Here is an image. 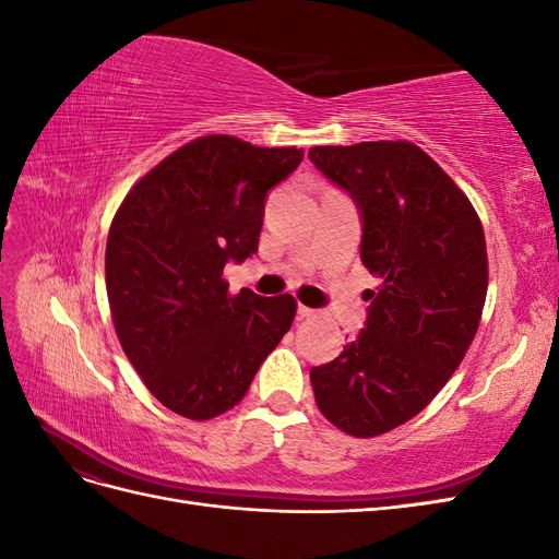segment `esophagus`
<instances>
[{
  "mask_svg": "<svg viewBox=\"0 0 559 559\" xmlns=\"http://www.w3.org/2000/svg\"><path fill=\"white\" fill-rule=\"evenodd\" d=\"M312 317H317V310L306 308V306H298V319H312Z\"/></svg>",
  "mask_w": 559,
  "mask_h": 559,
  "instance_id": "34e87169",
  "label": "esophagus"
}]
</instances>
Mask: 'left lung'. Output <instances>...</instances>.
I'll list each match as a JSON object with an SVG mask.
<instances>
[{
	"instance_id": "1",
	"label": "left lung",
	"mask_w": 559,
	"mask_h": 559,
	"mask_svg": "<svg viewBox=\"0 0 559 559\" xmlns=\"http://www.w3.org/2000/svg\"><path fill=\"white\" fill-rule=\"evenodd\" d=\"M308 156L359 205L361 263L380 277L357 341L310 370L314 401L333 427L373 438L425 411L462 364L487 296L485 233L466 193L413 142Z\"/></svg>"
}]
</instances>
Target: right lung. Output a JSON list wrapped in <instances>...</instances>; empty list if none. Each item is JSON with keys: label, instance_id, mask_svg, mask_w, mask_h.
Returning <instances> with one entry per match:
<instances>
[{"label": "right lung", "instance_id": "1", "mask_svg": "<svg viewBox=\"0 0 559 559\" xmlns=\"http://www.w3.org/2000/svg\"><path fill=\"white\" fill-rule=\"evenodd\" d=\"M302 148L205 134L148 170L116 210L105 280L118 341L165 408L205 421L238 405L296 317L289 294L228 292L259 249L265 195Z\"/></svg>", "mask_w": 559, "mask_h": 559}]
</instances>
